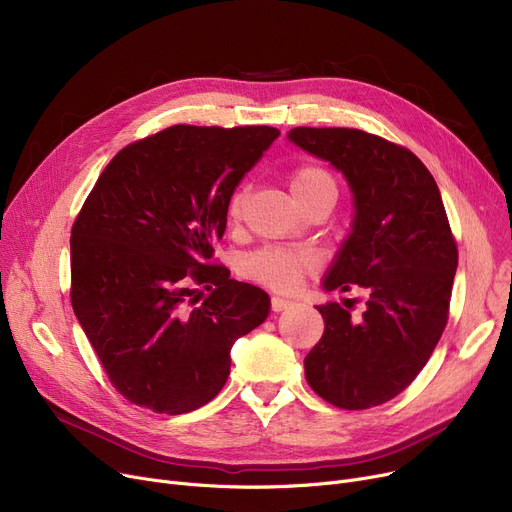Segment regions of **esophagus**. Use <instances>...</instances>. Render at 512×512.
Segmentation results:
<instances>
[{"label":"esophagus","mask_w":512,"mask_h":512,"mask_svg":"<svg viewBox=\"0 0 512 512\" xmlns=\"http://www.w3.org/2000/svg\"><path fill=\"white\" fill-rule=\"evenodd\" d=\"M290 307H292V301H288V299H282V297H272V311L280 313V311H284V309H290Z\"/></svg>","instance_id":"obj_1"}]
</instances>
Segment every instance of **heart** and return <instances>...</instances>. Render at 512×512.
Returning <instances> with one entry per match:
<instances>
[{
	"mask_svg": "<svg viewBox=\"0 0 512 512\" xmlns=\"http://www.w3.org/2000/svg\"><path fill=\"white\" fill-rule=\"evenodd\" d=\"M288 188L297 203H303L315 195H336L334 178L319 166H301L288 176ZM247 193L236 191L228 201V222L238 224L245 209ZM319 267V259L305 247H263L245 259V272L251 280L270 286L274 290H294L307 274Z\"/></svg>",
	"mask_w": 512,
	"mask_h": 512,
	"instance_id": "b5f03b06",
	"label": "heart"
}]
</instances>
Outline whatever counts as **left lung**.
Returning <instances> with one entry per match:
<instances>
[{
    "instance_id": "obj_1",
    "label": "left lung",
    "mask_w": 512,
    "mask_h": 512,
    "mask_svg": "<svg viewBox=\"0 0 512 512\" xmlns=\"http://www.w3.org/2000/svg\"><path fill=\"white\" fill-rule=\"evenodd\" d=\"M288 139L330 161L355 197L353 232L324 288L367 292L359 319L338 303L317 307L326 328L305 378L338 409L384 405L417 378L448 321L459 251L438 184L413 151L378 134L299 126Z\"/></svg>"
}]
</instances>
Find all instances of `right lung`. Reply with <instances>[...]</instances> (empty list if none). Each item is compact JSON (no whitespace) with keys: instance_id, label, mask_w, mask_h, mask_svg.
Wrapping results in <instances>:
<instances>
[{"instance_id":"obj_1","label":"right lung","mask_w":512,"mask_h":512,"mask_svg":"<svg viewBox=\"0 0 512 512\" xmlns=\"http://www.w3.org/2000/svg\"><path fill=\"white\" fill-rule=\"evenodd\" d=\"M278 137L272 126H170L126 145L76 215L72 309L132 405L166 415L207 405L228 380L232 344L270 313L261 288L209 261L234 188Z\"/></svg>"}]
</instances>
